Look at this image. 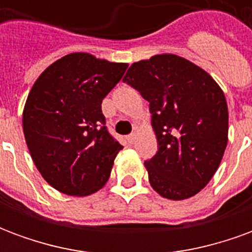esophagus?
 I'll use <instances>...</instances> for the list:
<instances>
[{
    "label": "esophagus",
    "mask_w": 252,
    "mask_h": 252,
    "mask_svg": "<svg viewBox=\"0 0 252 252\" xmlns=\"http://www.w3.org/2000/svg\"><path fill=\"white\" fill-rule=\"evenodd\" d=\"M135 139H136V135H135V133H131V135H128V136H126L128 143H133L135 142Z\"/></svg>",
    "instance_id": "esophagus-1"
}]
</instances>
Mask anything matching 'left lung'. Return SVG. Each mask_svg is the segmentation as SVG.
Instances as JSON below:
<instances>
[{"label":"left lung","mask_w":252,"mask_h":252,"mask_svg":"<svg viewBox=\"0 0 252 252\" xmlns=\"http://www.w3.org/2000/svg\"><path fill=\"white\" fill-rule=\"evenodd\" d=\"M123 82L150 102L158 153L144 162L153 189L186 200L208 185L228 142V108L216 81L173 54L132 64Z\"/></svg>","instance_id":"obj_1"}]
</instances>
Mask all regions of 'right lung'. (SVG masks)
I'll list each match as a JSON object with an SVG mask.
<instances>
[{
  "mask_svg": "<svg viewBox=\"0 0 252 252\" xmlns=\"http://www.w3.org/2000/svg\"><path fill=\"white\" fill-rule=\"evenodd\" d=\"M128 64L74 52L36 79L23 112V129L41 177L61 193L89 195L109 180L123 146L108 132L101 104Z\"/></svg>",
  "mask_w": 252,
  "mask_h": 252,
  "instance_id": "right-lung-1",
  "label": "right lung"
}]
</instances>
